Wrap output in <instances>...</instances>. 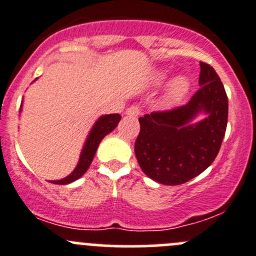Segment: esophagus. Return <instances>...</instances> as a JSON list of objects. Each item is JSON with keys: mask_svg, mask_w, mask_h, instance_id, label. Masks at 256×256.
Segmentation results:
<instances>
[{"mask_svg": "<svg viewBox=\"0 0 256 256\" xmlns=\"http://www.w3.org/2000/svg\"><path fill=\"white\" fill-rule=\"evenodd\" d=\"M126 114H128V116H135V118H136V116L140 115V108H138V105L130 106V108L126 110Z\"/></svg>", "mask_w": 256, "mask_h": 256, "instance_id": "1", "label": "esophagus"}]
</instances>
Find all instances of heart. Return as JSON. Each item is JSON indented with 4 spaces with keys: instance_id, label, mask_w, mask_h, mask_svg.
<instances>
[{
    "instance_id": "1",
    "label": "heart",
    "mask_w": 256,
    "mask_h": 256,
    "mask_svg": "<svg viewBox=\"0 0 256 256\" xmlns=\"http://www.w3.org/2000/svg\"><path fill=\"white\" fill-rule=\"evenodd\" d=\"M166 78L165 72H158L155 76V81L158 84L162 82ZM188 88V81L186 80V78L184 76H178V78H174L170 84V88H168V98L176 100V98H180L185 95V92Z\"/></svg>"
}]
</instances>
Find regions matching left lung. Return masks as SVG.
Masks as SVG:
<instances>
[{
    "instance_id": "left-lung-1",
    "label": "left lung",
    "mask_w": 256,
    "mask_h": 256,
    "mask_svg": "<svg viewBox=\"0 0 256 256\" xmlns=\"http://www.w3.org/2000/svg\"><path fill=\"white\" fill-rule=\"evenodd\" d=\"M200 88L188 104L138 118L135 155L141 170L164 185H180L206 170L216 158L228 125V96L216 71L200 62ZM210 115L188 124L198 112Z\"/></svg>"
}]
</instances>
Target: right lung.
<instances>
[{
	"instance_id": "right-lung-1",
	"label": "right lung",
	"mask_w": 256,
	"mask_h": 256,
	"mask_svg": "<svg viewBox=\"0 0 256 256\" xmlns=\"http://www.w3.org/2000/svg\"><path fill=\"white\" fill-rule=\"evenodd\" d=\"M120 120H121L120 114H110V115L101 116V118L98 120V122L95 124V126L92 128V130H91L88 140H86L85 146H84V150L82 152H81L80 160H78V164L75 168V170H74L68 178H61V180L51 181V182L58 184V185H65V184H70L72 182V181L78 180V178H81V176L88 171V166H90L91 162H92L94 156H95L96 150H98L101 140H102L108 134H110L116 126H118V121Z\"/></svg>"
}]
</instances>
